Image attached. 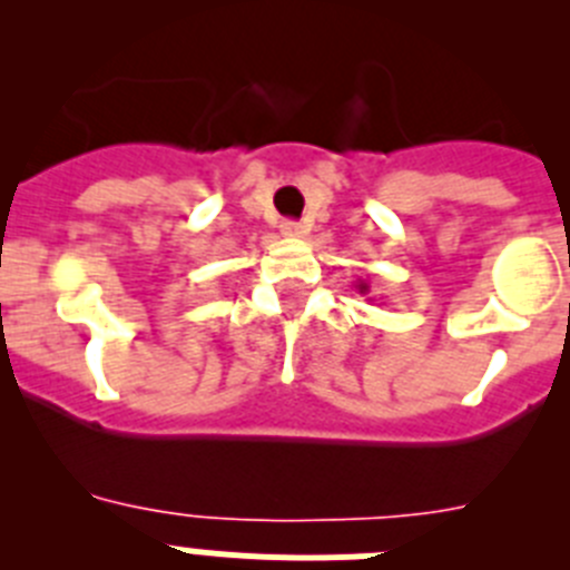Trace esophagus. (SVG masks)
Returning <instances> with one entry per match:
<instances>
[{"label": "esophagus", "mask_w": 570, "mask_h": 570, "mask_svg": "<svg viewBox=\"0 0 570 570\" xmlns=\"http://www.w3.org/2000/svg\"><path fill=\"white\" fill-rule=\"evenodd\" d=\"M305 234V228H302L299 223H282V236H288V239H299V236Z\"/></svg>", "instance_id": "obj_1"}]
</instances>
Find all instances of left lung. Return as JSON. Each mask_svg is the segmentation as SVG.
I'll return each instance as SVG.
<instances>
[{
  "label": "left lung",
  "mask_w": 570,
  "mask_h": 570,
  "mask_svg": "<svg viewBox=\"0 0 570 570\" xmlns=\"http://www.w3.org/2000/svg\"><path fill=\"white\" fill-rule=\"evenodd\" d=\"M354 288H356V291H360V294H362V296H365V294H367V291H371V285H367V282H365V279H360V282H356V285H354Z\"/></svg>",
  "instance_id": "left-lung-1"
}]
</instances>
